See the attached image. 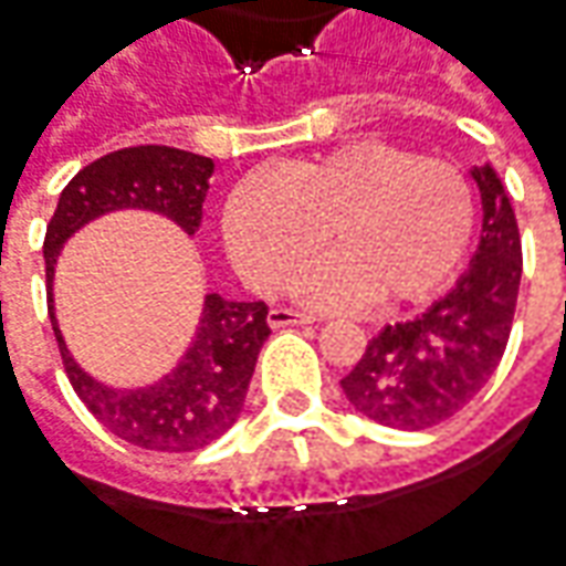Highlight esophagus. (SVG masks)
Returning a JSON list of instances; mask_svg holds the SVG:
<instances>
[{"mask_svg": "<svg viewBox=\"0 0 566 566\" xmlns=\"http://www.w3.org/2000/svg\"><path fill=\"white\" fill-rule=\"evenodd\" d=\"M315 318L312 315H303V312H294V310H272L270 312V327H291V324H312Z\"/></svg>", "mask_w": 566, "mask_h": 566, "instance_id": "1", "label": "esophagus"}]
</instances>
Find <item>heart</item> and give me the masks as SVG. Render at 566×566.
Here are the masks:
<instances>
[{
    "instance_id": "obj_1",
    "label": "heart",
    "mask_w": 566,
    "mask_h": 566,
    "mask_svg": "<svg viewBox=\"0 0 566 566\" xmlns=\"http://www.w3.org/2000/svg\"><path fill=\"white\" fill-rule=\"evenodd\" d=\"M472 227L465 174L386 140H352L275 174H248L223 211L229 256L263 294L284 291L324 239L334 244L294 284L322 310L434 294L460 266Z\"/></svg>"
}]
</instances>
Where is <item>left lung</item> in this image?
<instances>
[{"instance_id": "8db88e82", "label": "left lung", "mask_w": 566, "mask_h": 566, "mask_svg": "<svg viewBox=\"0 0 566 566\" xmlns=\"http://www.w3.org/2000/svg\"><path fill=\"white\" fill-rule=\"evenodd\" d=\"M481 192L478 251L429 310L386 324L339 379L367 420L420 432L460 413L500 367L521 284V235L503 180L490 165L472 168Z\"/></svg>"}]
</instances>
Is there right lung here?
I'll return each instance as SVG.
<instances>
[{
    "label": "right lung",
    "mask_w": 566,
    "mask_h": 566,
    "mask_svg": "<svg viewBox=\"0 0 566 566\" xmlns=\"http://www.w3.org/2000/svg\"><path fill=\"white\" fill-rule=\"evenodd\" d=\"M214 161L174 146H128L91 161L66 184L45 232L49 315L66 377L91 413L134 448L187 453L229 432L244 407L260 346L270 337V306L205 294L196 337L168 374L140 389H118L82 370L66 349L54 315V266L61 248L97 217L113 211H153L187 235L201 227V205Z\"/></svg>",
    "instance_id": "obj_1"
}]
</instances>
